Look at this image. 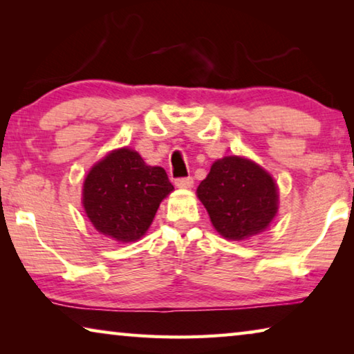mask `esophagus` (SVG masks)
Returning <instances> with one entry per match:
<instances>
[{
    "label": "esophagus",
    "mask_w": 354,
    "mask_h": 354,
    "mask_svg": "<svg viewBox=\"0 0 354 354\" xmlns=\"http://www.w3.org/2000/svg\"><path fill=\"white\" fill-rule=\"evenodd\" d=\"M175 184H176V187H179V189H190L192 185H194V178H192V176L176 178Z\"/></svg>",
    "instance_id": "34e87169"
}]
</instances>
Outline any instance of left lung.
<instances>
[{
  "label": "left lung",
  "instance_id": "8db88e82",
  "mask_svg": "<svg viewBox=\"0 0 354 354\" xmlns=\"http://www.w3.org/2000/svg\"><path fill=\"white\" fill-rule=\"evenodd\" d=\"M196 194L215 230L231 241L263 231L278 211V190L272 176L237 156L215 160Z\"/></svg>",
  "mask_w": 354,
  "mask_h": 354
}]
</instances>
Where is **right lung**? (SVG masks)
<instances>
[{"instance_id": "add662e5", "label": "right lung", "mask_w": 354, "mask_h": 354, "mask_svg": "<svg viewBox=\"0 0 354 354\" xmlns=\"http://www.w3.org/2000/svg\"><path fill=\"white\" fill-rule=\"evenodd\" d=\"M171 190L162 167H149L139 153L122 148L88 173L82 203L100 232L118 242H134L145 234L160 201Z\"/></svg>"}]
</instances>
